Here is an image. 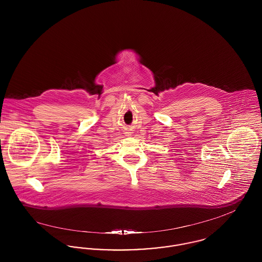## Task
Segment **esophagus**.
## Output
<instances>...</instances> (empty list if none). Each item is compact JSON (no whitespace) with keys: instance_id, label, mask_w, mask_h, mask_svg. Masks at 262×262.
Here are the masks:
<instances>
[{"instance_id":"34e87169","label":"esophagus","mask_w":262,"mask_h":262,"mask_svg":"<svg viewBox=\"0 0 262 262\" xmlns=\"http://www.w3.org/2000/svg\"><path fill=\"white\" fill-rule=\"evenodd\" d=\"M128 134H130V133H128Z\"/></svg>"}]
</instances>
